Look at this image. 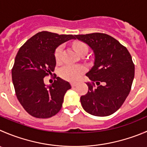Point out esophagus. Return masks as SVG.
Instances as JSON below:
<instances>
[{"instance_id":"obj_1","label":"esophagus","mask_w":147,"mask_h":147,"mask_svg":"<svg viewBox=\"0 0 147 147\" xmlns=\"http://www.w3.org/2000/svg\"><path fill=\"white\" fill-rule=\"evenodd\" d=\"M76 85H77L76 82H71V85H72V87L76 86Z\"/></svg>"}]
</instances>
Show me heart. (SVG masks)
Instances as JSON below:
<instances>
[{"label": "heart", "mask_w": 147, "mask_h": 147, "mask_svg": "<svg viewBox=\"0 0 147 147\" xmlns=\"http://www.w3.org/2000/svg\"><path fill=\"white\" fill-rule=\"evenodd\" d=\"M73 47L77 52L79 54L82 55L84 52H88V47L86 44L83 43L82 42H75L73 43ZM63 51L64 46L60 45L56 49L55 52V59L57 62H61L62 60V57H63ZM86 71L85 67L82 65H68L63 67L60 69L61 77L69 81H77L82 77V75L85 73Z\"/></svg>", "instance_id": "1"}]
</instances>
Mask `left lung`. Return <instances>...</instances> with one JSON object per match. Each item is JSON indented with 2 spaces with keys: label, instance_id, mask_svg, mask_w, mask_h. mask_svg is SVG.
<instances>
[{
  "label": "left lung",
  "instance_id": "obj_1",
  "mask_svg": "<svg viewBox=\"0 0 147 147\" xmlns=\"http://www.w3.org/2000/svg\"><path fill=\"white\" fill-rule=\"evenodd\" d=\"M75 37L90 47L95 55L93 67L86 74L91 80L86 83L88 91L80 98L82 108L93 116L113 114L131 89L134 78L131 56L126 47L106 34H80Z\"/></svg>",
  "mask_w": 147,
  "mask_h": 147
}]
</instances>
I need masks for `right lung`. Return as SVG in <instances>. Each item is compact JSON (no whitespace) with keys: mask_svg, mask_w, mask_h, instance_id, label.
Wrapping results in <instances>:
<instances>
[{"mask_svg":"<svg viewBox=\"0 0 147 147\" xmlns=\"http://www.w3.org/2000/svg\"><path fill=\"white\" fill-rule=\"evenodd\" d=\"M73 39L75 35L41 31L18 50L11 72L13 84L18 101L31 116L47 119L60 111L65 94L71 85L56 75L49 86L45 85L44 79L52 75L56 66L57 47Z\"/></svg>","mask_w":147,"mask_h":147,"instance_id":"obj_1","label":"right lung"}]
</instances>
